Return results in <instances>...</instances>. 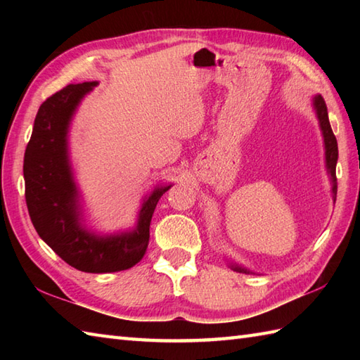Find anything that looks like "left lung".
<instances>
[{
  "mask_svg": "<svg viewBox=\"0 0 360 360\" xmlns=\"http://www.w3.org/2000/svg\"><path fill=\"white\" fill-rule=\"evenodd\" d=\"M314 108L317 111V117L320 122V128H322L323 133V139H325V155H326V168L328 173L331 174L333 179V198L338 196V178H335V165H338V158H339V150H338V139L331 129L330 125V119H328V110H326V103L323 101L322 96H316L314 97ZM232 269L236 272H243V274H252L250 271L244 269V267L238 264H232Z\"/></svg>",
  "mask_w": 360,
  "mask_h": 360,
  "instance_id": "8db88e82",
  "label": "left lung"
}]
</instances>
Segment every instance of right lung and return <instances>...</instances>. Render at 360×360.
<instances>
[{
    "label": "right lung",
    "mask_w": 360,
    "mask_h": 360,
    "mask_svg": "<svg viewBox=\"0 0 360 360\" xmlns=\"http://www.w3.org/2000/svg\"><path fill=\"white\" fill-rule=\"evenodd\" d=\"M96 85L97 82L68 85L40 105L22 173L29 217L40 238L75 269L105 274L125 271L141 262L148 248L153 212L170 186L156 188L143 201L133 232L103 238L80 226L66 134L74 110Z\"/></svg>",
    "instance_id": "1"
}]
</instances>
